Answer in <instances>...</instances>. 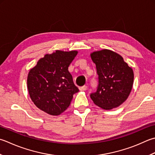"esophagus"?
Instances as JSON below:
<instances>
[{
	"instance_id": "esophagus-1",
	"label": "esophagus",
	"mask_w": 155,
	"mask_h": 155,
	"mask_svg": "<svg viewBox=\"0 0 155 155\" xmlns=\"http://www.w3.org/2000/svg\"><path fill=\"white\" fill-rule=\"evenodd\" d=\"M87 89V85H84L83 87H80V90L81 91H86Z\"/></svg>"
}]
</instances>
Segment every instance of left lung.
Here are the masks:
<instances>
[{
    "label": "left lung",
    "instance_id": "8db88e82",
    "mask_svg": "<svg viewBox=\"0 0 155 155\" xmlns=\"http://www.w3.org/2000/svg\"><path fill=\"white\" fill-rule=\"evenodd\" d=\"M98 74L95 92L90 94L94 104L106 110L117 107L126 101L131 92L134 72L119 54L110 50L91 54Z\"/></svg>",
    "mask_w": 155,
    "mask_h": 155
}]
</instances>
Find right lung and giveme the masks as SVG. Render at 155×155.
<instances>
[{
  "label": "right lung",
  "mask_w": 155,
  "mask_h": 155,
  "mask_svg": "<svg viewBox=\"0 0 155 155\" xmlns=\"http://www.w3.org/2000/svg\"><path fill=\"white\" fill-rule=\"evenodd\" d=\"M77 51L57 50L39 60L27 77V88L32 101L41 110L58 116L71 104L75 86L68 66L77 54Z\"/></svg>",
  "instance_id": "right-lung-1"
}]
</instances>
